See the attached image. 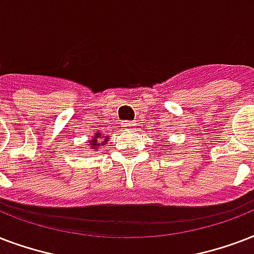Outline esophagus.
I'll list each match as a JSON object with an SVG mask.
<instances>
[{
    "label": "esophagus",
    "instance_id": "34e87169",
    "mask_svg": "<svg viewBox=\"0 0 254 254\" xmlns=\"http://www.w3.org/2000/svg\"><path fill=\"white\" fill-rule=\"evenodd\" d=\"M133 123L132 122H125V123H122V127H123V129H131L133 127Z\"/></svg>",
    "mask_w": 254,
    "mask_h": 254
}]
</instances>
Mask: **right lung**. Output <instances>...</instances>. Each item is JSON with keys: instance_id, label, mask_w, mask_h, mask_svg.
Masks as SVG:
<instances>
[{"instance_id": "1", "label": "right lung", "mask_w": 254, "mask_h": 254, "mask_svg": "<svg viewBox=\"0 0 254 254\" xmlns=\"http://www.w3.org/2000/svg\"><path fill=\"white\" fill-rule=\"evenodd\" d=\"M109 140H110V136L107 135V133L103 135V133H100V132H94L91 139L87 141L88 149H90L91 152H96L98 148H100V147H105V145L109 143Z\"/></svg>"}]
</instances>
